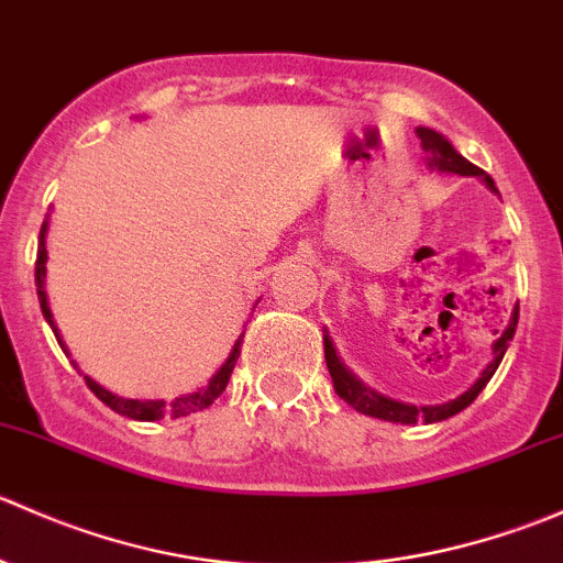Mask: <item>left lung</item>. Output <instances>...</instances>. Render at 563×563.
Here are the masks:
<instances>
[{
  "instance_id": "8db88e82",
  "label": "left lung",
  "mask_w": 563,
  "mask_h": 563,
  "mask_svg": "<svg viewBox=\"0 0 563 563\" xmlns=\"http://www.w3.org/2000/svg\"><path fill=\"white\" fill-rule=\"evenodd\" d=\"M417 135H419V141H422V150L428 152V168H430V172L479 176V179L485 181V185L490 187L493 192H498L496 181H493L490 176L482 172V168H476L474 163L465 161V157L460 155L455 146H452L450 141L444 139V135L435 133V130H430V128H417ZM515 327H518V308L512 310L509 327L504 329L501 338L493 343V362L485 367V371H482V376L476 378L474 387L465 389L463 395L455 397V400L441 402V406H419L417 408V406H408V402L391 400V397H384V395H378V391H373L371 387H365V384H362L360 378H356L354 373H351L349 367L340 362V356H338V351H334L329 332H323V360H327V367H329V376H332L334 391H338V395L343 397L349 406H354L360 413H367V417H376V419H387V422H400V424H413V422H419V419L430 424V422H441V419L455 417V413H460L465 406H471V402L476 400V395H479V391L487 387V382L493 378V373H496L498 365H501L504 354H507V349H509V340L515 338Z\"/></svg>"
}]
</instances>
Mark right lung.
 Returning <instances> with one entry per match:
<instances>
[{"mask_svg":"<svg viewBox=\"0 0 563 563\" xmlns=\"http://www.w3.org/2000/svg\"><path fill=\"white\" fill-rule=\"evenodd\" d=\"M45 234H48V220H45L43 229H40V245H37V261H35L37 299H40V310H43L45 321H48V327L54 329L56 343H59L62 351L67 354L65 340H62L59 329H56L54 316H51L48 294H45V261H48V250H45ZM240 349H242V338L234 343V349H231L229 360L223 362V367H220V371L214 373L212 378H209L207 387H201L198 391H190V395L176 397V400H172V402H166V400H130V397H119V395H113V391L103 389L98 382H92L89 376H84V382H87V387L92 389L95 395H98L108 408H113V411L122 413V417L139 419V422H155V419H163V417H172V419L187 417V413H196V411H203V408H209L214 400H218L220 395H223V389L229 387L231 373H234L236 360H240ZM73 365H76V362H73Z\"/></svg>","mask_w":563,"mask_h":563,"instance_id":"obj_1","label":"right lung"}]
</instances>
